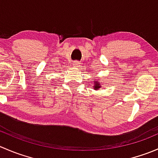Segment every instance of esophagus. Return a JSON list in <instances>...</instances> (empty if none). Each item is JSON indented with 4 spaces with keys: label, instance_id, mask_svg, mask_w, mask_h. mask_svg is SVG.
Segmentation results:
<instances>
[{
    "label": "esophagus",
    "instance_id": "34e87169",
    "mask_svg": "<svg viewBox=\"0 0 158 158\" xmlns=\"http://www.w3.org/2000/svg\"><path fill=\"white\" fill-rule=\"evenodd\" d=\"M79 64H80V63H79V61H74V62H73V65H74V66H76V67L79 66Z\"/></svg>",
    "mask_w": 158,
    "mask_h": 158
}]
</instances>
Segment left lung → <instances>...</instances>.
I'll return each mask as SVG.
<instances>
[{
    "label": "left lung",
    "mask_w": 158,
    "mask_h": 158,
    "mask_svg": "<svg viewBox=\"0 0 158 158\" xmlns=\"http://www.w3.org/2000/svg\"><path fill=\"white\" fill-rule=\"evenodd\" d=\"M100 88V84H98V82H95V86H94V89H95V90H97V89H98Z\"/></svg>",
    "instance_id": "obj_1"
}]
</instances>
